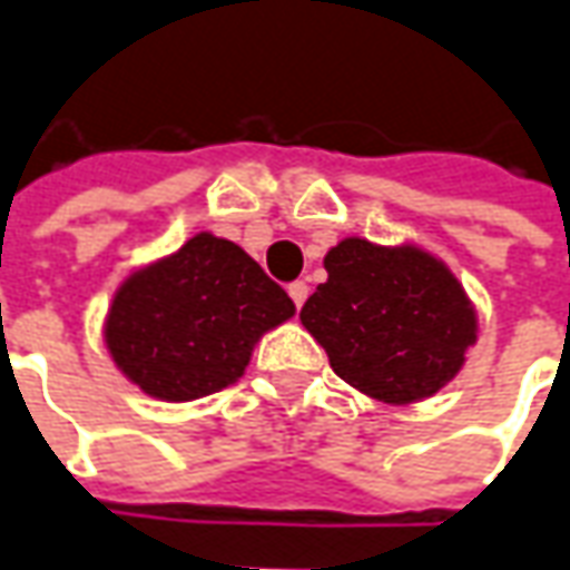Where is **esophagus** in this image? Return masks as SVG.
<instances>
[{
    "mask_svg": "<svg viewBox=\"0 0 570 570\" xmlns=\"http://www.w3.org/2000/svg\"><path fill=\"white\" fill-rule=\"evenodd\" d=\"M307 282H295V285H288V295H292V301H295V307L301 311L304 307V301H307Z\"/></svg>",
    "mask_w": 570,
    "mask_h": 570,
    "instance_id": "esophagus-1",
    "label": "esophagus"
}]
</instances>
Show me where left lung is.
Masks as SVG:
<instances>
[{
  "mask_svg": "<svg viewBox=\"0 0 570 570\" xmlns=\"http://www.w3.org/2000/svg\"><path fill=\"white\" fill-rule=\"evenodd\" d=\"M323 266L326 282L301 307V323L342 381L371 400L409 405L460 374L479 317L444 259L415 244L345 237Z\"/></svg>",
  "mask_w": 570,
  "mask_h": 570,
  "instance_id": "8db88e82",
  "label": "left lung"
}]
</instances>
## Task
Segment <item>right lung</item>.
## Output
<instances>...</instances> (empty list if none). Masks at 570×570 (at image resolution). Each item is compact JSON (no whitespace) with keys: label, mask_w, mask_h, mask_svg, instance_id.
<instances>
[{"label":"right lung","mask_w":570,"mask_h":570,"mask_svg":"<svg viewBox=\"0 0 570 570\" xmlns=\"http://www.w3.org/2000/svg\"><path fill=\"white\" fill-rule=\"evenodd\" d=\"M292 317V297L253 256L199 230L122 278L104 317V345L145 396L189 403L244 377L253 345Z\"/></svg>","instance_id":"add662e5"}]
</instances>
